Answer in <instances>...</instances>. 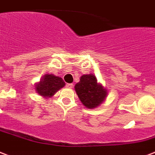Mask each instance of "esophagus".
Here are the masks:
<instances>
[{
  "instance_id": "34e87169",
  "label": "esophagus",
  "mask_w": 155,
  "mask_h": 155,
  "mask_svg": "<svg viewBox=\"0 0 155 155\" xmlns=\"http://www.w3.org/2000/svg\"><path fill=\"white\" fill-rule=\"evenodd\" d=\"M73 83H67V84H66V87H68V88H73Z\"/></svg>"
}]
</instances>
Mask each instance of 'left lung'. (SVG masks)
Returning <instances> with one entry per match:
<instances>
[{
	"instance_id": "1",
	"label": "left lung",
	"mask_w": 155,
	"mask_h": 155,
	"mask_svg": "<svg viewBox=\"0 0 155 155\" xmlns=\"http://www.w3.org/2000/svg\"><path fill=\"white\" fill-rule=\"evenodd\" d=\"M75 91L80 101L88 109L100 105L104 101L107 91L99 84L94 75L86 74L81 77L80 82L75 85Z\"/></svg>"
}]
</instances>
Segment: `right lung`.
Instances as JSON below:
<instances>
[{"mask_svg":"<svg viewBox=\"0 0 155 155\" xmlns=\"http://www.w3.org/2000/svg\"><path fill=\"white\" fill-rule=\"evenodd\" d=\"M65 85L63 79L52 74H46L36 86V91L40 95L51 97Z\"/></svg>","mask_w":155,"mask_h":155,"instance_id":"add662e5","label":"right lung"}]
</instances>
